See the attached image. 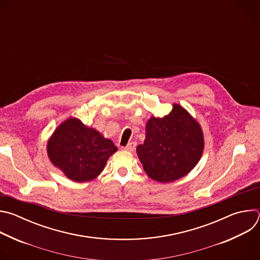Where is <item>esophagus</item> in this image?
<instances>
[{"label":"esophagus","instance_id":"esophagus-1","mask_svg":"<svg viewBox=\"0 0 260 260\" xmlns=\"http://www.w3.org/2000/svg\"><path fill=\"white\" fill-rule=\"evenodd\" d=\"M124 149H125L126 151H134V150L136 149V143H135V142L128 143V144L124 147Z\"/></svg>","mask_w":260,"mask_h":260}]
</instances>
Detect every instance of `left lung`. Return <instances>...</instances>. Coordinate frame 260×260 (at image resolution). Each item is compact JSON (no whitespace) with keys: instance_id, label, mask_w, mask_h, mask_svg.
I'll list each match as a JSON object with an SVG mask.
<instances>
[{"instance_id":"8db88e82","label":"left lung","mask_w":260,"mask_h":260,"mask_svg":"<svg viewBox=\"0 0 260 260\" xmlns=\"http://www.w3.org/2000/svg\"><path fill=\"white\" fill-rule=\"evenodd\" d=\"M145 132L137 154L146 174L157 182L170 183L186 176L203 155L202 126L179 104H173L168 115L148 119Z\"/></svg>"}]
</instances>
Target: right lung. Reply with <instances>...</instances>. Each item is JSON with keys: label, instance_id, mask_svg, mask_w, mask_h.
<instances>
[{"label": "right lung", "instance_id": "right-lung-1", "mask_svg": "<svg viewBox=\"0 0 260 260\" xmlns=\"http://www.w3.org/2000/svg\"><path fill=\"white\" fill-rule=\"evenodd\" d=\"M46 149L55 168L70 180L82 183L95 179L118 148L95 128L71 116L55 128Z\"/></svg>", "mask_w": 260, "mask_h": 260}]
</instances>
